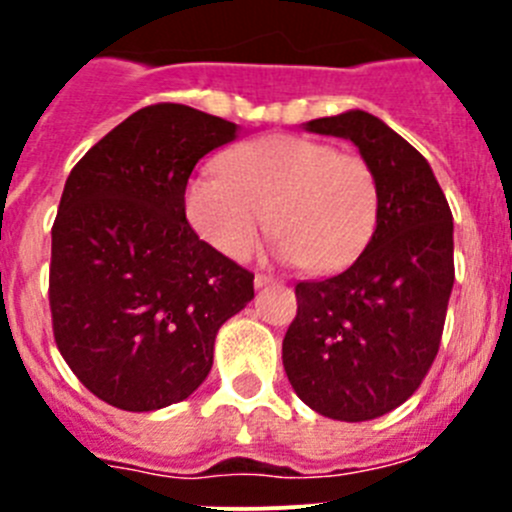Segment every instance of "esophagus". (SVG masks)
Wrapping results in <instances>:
<instances>
[{"label":"esophagus","instance_id":"esophagus-1","mask_svg":"<svg viewBox=\"0 0 512 512\" xmlns=\"http://www.w3.org/2000/svg\"><path fill=\"white\" fill-rule=\"evenodd\" d=\"M253 284H256V289H264L269 287V284H277V279L269 277V274H256V277H253Z\"/></svg>","mask_w":512,"mask_h":512}]
</instances>
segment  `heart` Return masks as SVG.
Listing matches in <instances>:
<instances>
[{"instance_id":"heart-1","label":"heart","mask_w":512,"mask_h":512,"mask_svg":"<svg viewBox=\"0 0 512 512\" xmlns=\"http://www.w3.org/2000/svg\"><path fill=\"white\" fill-rule=\"evenodd\" d=\"M220 166L223 174L194 176L184 207L192 228L230 259L248 256L269 223L282 259L336 271L359 259L377 230V174L356 153L266 135L225 153Z\"/></svg>"}]
</instances>
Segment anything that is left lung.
Returning <instances> with one entry per match:
<instances>
[{
    "instance_id": "1",
    "label": "left lung",
    "mask_w": 512,
    "mask_h": 512,
    "mask_svg": "<svg viewBox=\"0 0 512 512\" xmlns=\"http://www.w3.org/2000/svg\"><path fill=\"white\" fill-rule=\"evenodd\" d=\"M302 128L359 148L377 174L379 220L354 264L295 287L284 372L307 408L361 423L400 408L436 359L454 287V217L431 164L379 117L348 110Z\"/></svg>"
}]
</instances>
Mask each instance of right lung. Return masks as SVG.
Instances as JSON below:
<instances>
[{"instance_id":"right-lung-1","label":"right lung","mask_w":512,"mask_h":512,"mask_svg":"<svg viewBox=\"0 0 512 512\" xmlns=\"http://www.w3.org/2000/svg\"><path fill=\"white\" fill-rule=\"evenodd\" d=\"M238 125L151 104L89 148L66 179L51 248L58 351L92 395L151 413L212 369L217 330L253 300V274L200 241L184 192Z\"/></svg>"}]
</instances>
